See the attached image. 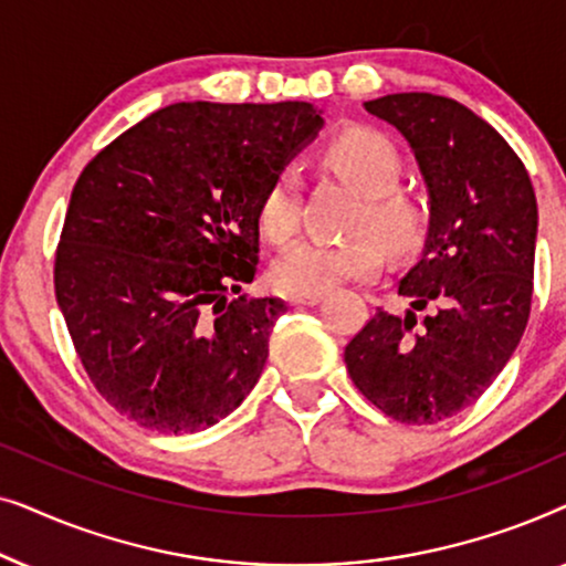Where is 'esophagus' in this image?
<instances>
[{
  "instance_id": "1",
  "label": "esophagus",
  "mask_w": 566,
  "mask_h": 566,
  "mask_svg": "<svg viewBox=\"0 0 566 566\" xmlns=\"http://www.w3.org/2000/svg\"><path fill=\"white\" fill-rule=\"evenodd\" d=\"M322 298H324L322 293H291L289 304L291 306H314V304H319Z\"/></svg>"
}]
</instances>
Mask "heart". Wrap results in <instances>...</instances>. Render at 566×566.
<instances>
[{"instance_id":"1","label":"heart","mask_w":566,"mask_h":566,"mask_svg":"<svg viewBox=\"0 0 566 566\" xmlns=\"http://www.w3.org/2000/svg\"><path fill=\"white\" fill-rule=\"evenodd\" d=\"M329 161L355 188L366 192V208L358 216L350 242L301 239L291 244L273 265V281L285 293H322L355 277H368L381 268L386 250L407 252L420 242L424 213L412 198L397 190L401 180V154L378 130H347L329 146ZM262 231L273 242H285L301 223V177L293 167L281 169L260 206ZM368 233H374L368 238Z\"/></svg>"}]
</instances>
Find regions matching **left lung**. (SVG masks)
Instances as JSON below:
<instances>
[{
  "label": "left lung",
  "mask_w": 566,
  "mask_h": 566,
  "mask_svg": "<svg viewBox=\"0 0 566 566\" xmlns=\"http://www.w3.org/2000/svg\"><path fill=\"white\" fill-rule=\"evenodd\" d=\"M407 138L428 185L420 260L399 281L405 316L378 312L345 347L363 397L407 424L474 405L505 368L531 314L538 208L510 144L467 105L430 92L366 103Z\"/></svg>",
  "instance_id": "8db88e82"
}]
</instances>
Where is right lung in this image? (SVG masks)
<instances>
[{
    "label": "right lung",
    "instance_id": "right-lung-1",
    "mask_svg": "<svg viewBox=\"0 0 566 566\" xmlns=\"http://www.w3.org/2000/svg\"><path fill=\"white\" fill-rule=\"evenodd\" d=\"M322 126L312 103H175L82 169L53 285L115 412L185 436L254 389L285 304L231 293L258 273L265 192Z\"/></svg>",
    "mask_w": 566,
    "mask_h": 566
}]
</instances>
